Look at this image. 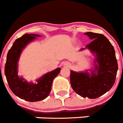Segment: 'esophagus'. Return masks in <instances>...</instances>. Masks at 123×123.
Segmentation results:
<instances>
[{"label": "esophagus", "instance_id": "1", "mask_svg": "<svg viewBox=\"0 0 123 123\" xmlns=\"http://www.w3.org/2000/svg\"><path fill=\"white\" fill-rule=\"evenodd\" d=\"M65 65H68V63H67V64H65Z\"/></svg>", "mask_w": 123, "mask_h": 123}]
</instances>
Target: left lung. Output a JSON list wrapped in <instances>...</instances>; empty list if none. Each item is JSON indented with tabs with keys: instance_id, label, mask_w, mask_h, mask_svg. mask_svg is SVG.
<instances>
[{
	"instance_id": "obj_1",
	"label": "left lung",
	"mask_w": 123,
	"mask_h": 123,
	"mask_svg": "<svg viewBox=\"0 0 123 123\" xmlns=\"http://www.w3.org/2000/svg\"><path fill=\"white\" fill-rule=\"evenodd\" d=\"M92 40L80 51L89 50L95 56L94 68L88 71H70V82L73 89L84 98L94 99L109 91L114 85L118 71L115 51L108 39L102 34L84 33Z\"/></svg>"
}]
</instances>
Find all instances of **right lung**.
Returning a JSON list of instances; mask_svg holds the SVG:
<instances>
[{"label":"right lung","mask_w":123,"mask_h":123,"mask_svg":"<svg viewBox=\"0 0 123 123\" xmlns=\"http://www.w3.org/2000/svg\"><path fill=\"white\" fill-rule=\"evenodd\" d=\"M41 36L34 34H25L17 39L13 44L6 56L5 74L10 89L19 98L28 102H38L49 95L53 80L60 73L57 68L36 79V83L28 82L18 75V61L23 50L28 44Z\"/></svg>","instance_id":"add662e5"}]
</instances>
